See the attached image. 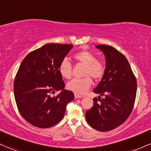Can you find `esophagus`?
Instances as JSON below:
<instances>
[{
	"mask_svg": "<svg viewBox=\"0 0 151 151\" xmlns=\"http://www.w3.org/2000/svg\"><path fill=\"white\" fill-rule=\"evenodd\" d=\"M82 97H83V96L82 95H79V94L75 93L74 94V98L77 99V98H82Z\"/></svg>",
	"mask_w": 151,
	"mask_h": 151,
	"instance_id": "esophagus-1",
	"label": "esophagus"
}]
</instances>
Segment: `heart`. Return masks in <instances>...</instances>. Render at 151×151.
I'll return each instance as SVG.
<instances>
[{
    "mask_svg": "<svg viewBox=\"0 0 151 151\" xmlns=\"http://www.w3.org/2000/svg\"><path fill=\"white\" fill-rule=\"evenodd\" d=\"M74 59L85 66L84 69V76L82 79H74L67 84L68 89L77 94L85 93L92 86V77L98 80L103 77L105 72V64L98 60L92 52L88 50H82L75 53L73 56ZM59 71L61 75L65 79L72 77V65L67 59H64L59 66Z\"/></svg>",
    "mask_w": 151,
    "mask_h": 151,
    "instance_id": "1",
    "label": "heart"
}]
</instances>
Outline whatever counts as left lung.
I'll return each mask as SVG.
<instances>
[{"instance_id":"8db88e82","label":"left lung","mask_w":151,"mask_h":151,"mask_svg":"<svg viewBox=\"0 0 151 151\" xmlns=\"http://www.w3.org/2000/svg\"><path fill=\"white\" fill-rule=\"evenodd\" d=\"M105 57V72L93 92V106L86 112L91 127L101 132L113 130L128 118L133 108L137 81L126 57L111 46L97 45ZM101 96H104L103 99Z\"/></svg>"}]
</instances>
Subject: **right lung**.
Instances as JSON below:
<instances>
[{"label":"right lung","mask_w":151,"mask_h":151,"mask_svg":"<svg viewBox=\"0 0 151 151\" xmlns=\"http://www.w3.org/2000/svg\"><path fill=\"white\" fill-rule=\"evenodd\" d=\"M72 44H47L30 52L20 65L14 80V96L19 112L34 126L47 128L62 120L66 107L74 99L59 66ZM61 92L52 96L56 91Z\"/></svg>","instance_id":"obj_1"}]
</instances>
